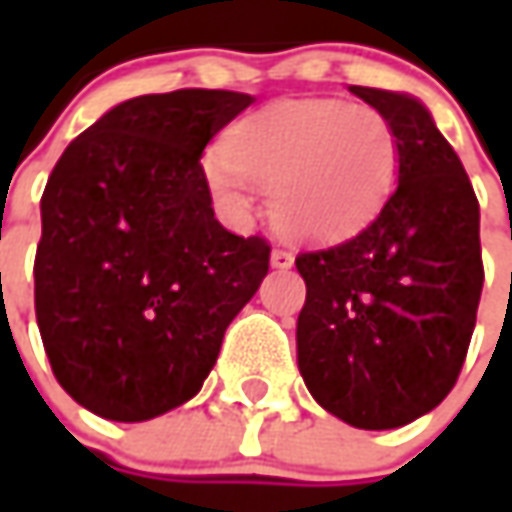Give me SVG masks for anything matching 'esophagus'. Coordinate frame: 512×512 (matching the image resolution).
<instances>
[{
	"mask_svg": "<svg viewBox=\"0 0 512 512\" xmlns=\"http://www.w3.org/2000/svg\"><path fill=\"white\" fill-rule=\"evenodd\" d=\"M270 265L276 267V270L293 267V253H287V250H273V253H270Z\"/></svg>",
	"mask_w": 512,
	"mask_h": 512,
	"instance_id": "34e87169",
	"label": "esophagus"
}]
</instances>
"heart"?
<instances>
[{
  "instance_id": "b5f03b06",
  "label": "heart",
  "mask_w": 512,
  "mask_h": 512,
  "mask_svg": "<svg viewBox=\"0 0 512 512\" xmlns=\"http://www.w3.org/2000/svg\"><path fill=\"white\" fill-rule=\"evenodd\" d=\"M402 165L396 128L376 108L342 99H282L236 122L205 159L213 202L233 219L267 190L273 227L310 245L339 242L387 205Z\"/></svg>"
}]
</instances>
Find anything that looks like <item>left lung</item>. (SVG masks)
<instances>
[{
    "instance_id": "obj_1",
    "label": "left lung",
    "mask_w": 512,
    "mask_h": 512,
    "mask_svg": "<svg viewBox=\"0 0 512 512\" xmlns=\"http://www.w3.org/2000/svg\"><path fill=\"white\" fill-rule=\"evenodd\" d=\"M350 93L390 119L402 165L362 233L296 259L307 285L296 359L327 413L393 430L442 404L459 379L484 285L479 202L422 99Z\"/></svg>"
}]
</instances>
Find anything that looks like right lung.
Listing matches in <instances>:
<instances>
[{"label": "right lung", "instance_id": "add662e5", "mask_svg": "<svg viewBox=\"0 0 512 512\" xmlns=\"http://www.w3.org/2000/svg\"><path fill=\"white\" fill-rule=\"evenodd\" d=\"M253 105L185 88L119 102L70 142L42 193L36 322L56 382L110 422L190 402L270 247L213 216L207 142Z\"/></svg>", "mask_w": 512, "mask_h": 512}]
</instances>
